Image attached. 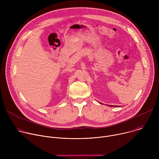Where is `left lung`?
Listing matches in <instances>:
<instances>
[{"instance_id":"1","label":"left lung","mask_w":159,"mask_h":159,"mask_svg":"<svg viewBox=\"0 0 159 159\" xmlns=\"http://www.w3.org/2000/svg\"><path fill=\"white\" fill-rule=\"evenodd\" d=\"M110 107H118V106H114V105H108Z\"/></svg>"}]
</instances>
